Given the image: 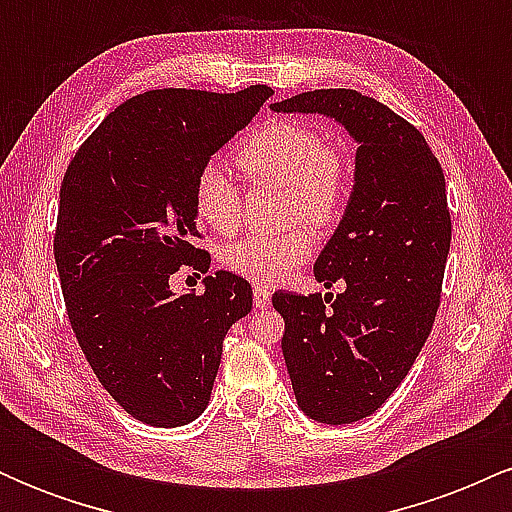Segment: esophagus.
<instances>
[{
    "instance_id": "1",
    "label": "esophagus",
    "mask_w": 512,
    "mask_h": 512,
    "mask_svg": "<svg viewBox=\"0 0 512 512\" xmlns=\"http://www.w3.org/2000/svg\"><path fill=\"white\" fill-rule=\"evenodd\" d=\"M252 298H255V305L257 308H269V303H272V289L269 286H262L257 284L255 289H252Z\"/></svg>"
}]
</instances>
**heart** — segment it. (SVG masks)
I'll list each match as a JSON object with an SVG mask.
<instances>
[{
	"label": "heart",
	"instance_id": "heart-1",
	"mask_svg": "<svg viewBox=\"0 0 512 512\" xmlns=\"http://www.w3.org/2000/svg\"><path fill=\"white\" fill-rule=\"evenodd\" d=\"M236 166L252 185H284V216L293 226L279 233H250L221 250V264L257 284H279L313 255L317 231H327L349 195V161L320 129L274 120L250 132L236 149ZM195 211L211 231L233 233L243 216V190L219 163H207L195 180Z\"/></svg>",
	"mask_w": 512,
	"mask_h": 512
}]
</instances>
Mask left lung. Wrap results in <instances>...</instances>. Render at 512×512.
<instances>
[{"label": "left lung", "mask_w": 512, "mask_h": 512, "mask_svg": "<svg viewBox=\"0 0 512 512\" xmlns=\"http://www.w3.org/2000/svg\"><path fill=\"white\" fill-rule=\"evenodd\" d=\"M272 110L330 115L358 142L354 192L315 262L317 281L346 291L272 296L298 407L351 424L383 407L431 334L452 236L443 168L411 122L351 88L305 91Z\"/></svg>", "instance_id": "obj_1"}]
</instances>
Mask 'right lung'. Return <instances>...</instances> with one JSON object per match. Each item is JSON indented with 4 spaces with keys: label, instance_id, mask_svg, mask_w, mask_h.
<instances>
[{
    "label": "right lung",
    "instance_id": "right-lung-1",
    "mask_svg": "<svg viewBox=\"0 0 512 512\" xmlns=\"http://www.w3.org/2000/svg\"><path fill=\"white\" fill-rule=\"evenodd\" d=\"M272 88H158L129 98L79 146L64 173L55 262L69 322L96 378L134 419L175 428L207 409L223 339L252 310L231 272L204 293L170 291L182 264L207 272L195 180L260 113Z\"/></svg>",
    "mask_w": 512,
    "mask_h": 512
}]
</instances>
